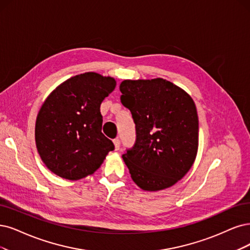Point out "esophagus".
Returning a JSON list of instances; mask_svg holds the SVG:
<instances>
[{
	"label": "esophagus",
	"instance_id": "1",
	"mask_svg": "<svg viewBox=\"0 0 250 250\" xmlns=\"http://www.w3.org/2000/svg\"><path fill=\"white\" fill-rule=\"evenodd\" d=\"M113 143H114V146H115V149L118 150L119 147H120V140L118 139V138H116V139L113 140Z\"/></svg>",
	"mask_w": 250,
	"mask_h": 250
}]
</instances>
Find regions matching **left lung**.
Instances as JSON below:
<instances>
[{
  "label": "left lung",
  "instance_id": "1",
  "mask_svg": "<svg viewBox=\"0 0 250 250\" xmlns=\"http://www.w3.org/2000/svg\"><path fill=\"white\" fill-rule=\"evenodd\" d=\"M122 104L131 111L136 141L123 155L131 177L144 190L174 186L196 160L199 119L192 99L162 78L124 80Z\"/></svg>",
  "mask_w": 250,
  "mask_h": 250
}]
</instances>
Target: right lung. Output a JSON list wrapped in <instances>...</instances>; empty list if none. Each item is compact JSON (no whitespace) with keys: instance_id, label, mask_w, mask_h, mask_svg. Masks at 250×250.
<instances>
[{"instance_id":"right-lung-1","label":"right lung","mask_w":250,"mask_h":250,"mask_svg":"<svg viewBox=\"0 0 250 250\" xmlns=\"http://www.w3.org/2000/svg\"><path fill=\"white\" fill-rule=\"evenodd\" d=\"M116 81L87 72L71 77L43 103L36 120L37 149L51 172L78 180L97 171L114 144L102 133L100 106Z\"/></svg>"}]
</instances>
